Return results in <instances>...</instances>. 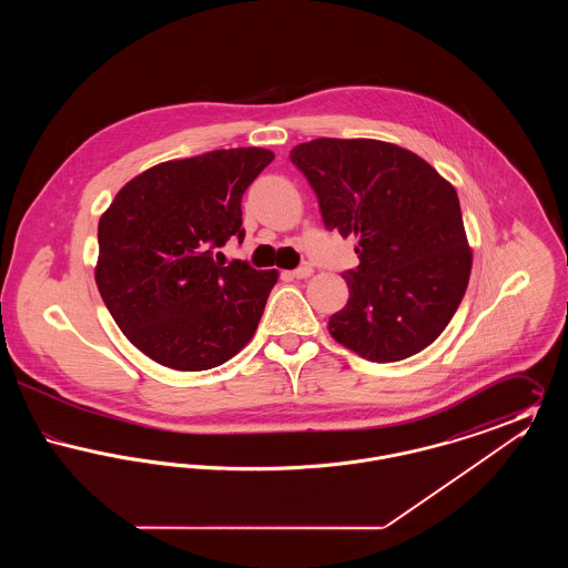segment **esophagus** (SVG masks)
<instances>
[{
	"instance_id": "1",
	"label": "esophagus",
	"mask_w": 568,
	"mask_h": 568,
	"mask_svg": "<svg viewBox=\"0 0 568 568\" xmlns=\"http://www.w3.org/2000/svg\"><path fill=\"white\" fill-rule=\"evenodd\" d=\"M311 274H313V268H311V266H300V268L292 272V276H294V278H308Z\"/></svg>"
}]
</instances>
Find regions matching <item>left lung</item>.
Segmentation results:
<instances>
[{"label":"left lung","mask_w":568,"mask_h":568,"mask_svg":"<svg viewBox=\"0 0 568 568\" xmlns=\"http://www.w3.org/2000/svg\"><path fill=\"white\" fill-rule=\"evenodd\" d=\"M290 160L317 193L325 227L357 239L359 266L343 272L349 300L329 317L332 338L381 364L426 349L458 311L473 266L454 185L371 138H317Z\"/></svg>","instance_id":"obj_1"}]
</instances>
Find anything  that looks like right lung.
Returning <instances> with one entry per match:
<instances>
[{"label": "right lung", "mask_w": 568, "mask_h": 568, "mask_svg": "<svg viewBox=\"0 0 568 568\" xmlns=\"http://www.w3.org/2000/svg\"><path fill=\"white\" fill-rule=\"evenodd\" d=\"M274 160L268 149H221L144 170L100 219L95 283L112 320L144 355L174 371H209L253 338L276 271L216 246L243 243L241 200Z\"/></svg>", "instance_id": "obj_1"}]
</instances>
